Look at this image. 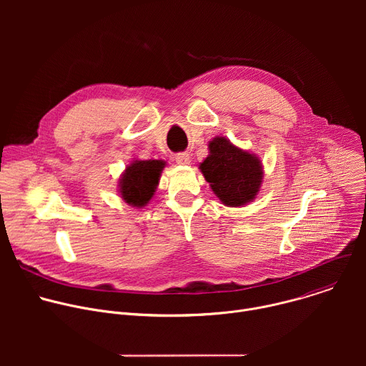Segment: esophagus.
Returning <instances> with one entry per match:
<instances>
[{
  "label": "esophagus",
  "mask_w": 366,
  "mask_h": 366,
  "mask_svg": "<svg viewBox=\"0 0 366 366\" xmlns=\"http://www.w3.org/2000/svg\"><path fill=\"white\" fill-rule=\"evenodd\" d=\"M175 161H177V164H179V165H188V164L191 162L189 154H188L187 152L177 153V154H175Z\"/></svg>",
  "instance_id": "obj_1"
}]
</instances>
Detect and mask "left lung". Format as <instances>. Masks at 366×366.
<instances>
[{"instance_id":"8db88e82","label":"left lung","mask_w":366,"mask_h":366,"mask_svg":"<svg viewBox=\"0 0 366 366\" xmlns=\"http://www.w3.org/2000/svg\"><path fill=\"white\" fill-rule=\"evenodd\" d=\"M208 150L210 154L199 164V169L220 201L227 207H242L253 201L264 179L257 156L223 136L208 143Z\"/></svg>"}]
</instances>
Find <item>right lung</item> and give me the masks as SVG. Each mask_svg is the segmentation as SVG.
I'll use <instances>...</instances> for the list:
<instances>
[{"label":"right lung","instance_id":"right-lung-1","mask_svg":"<svg viewBox=\"0 0 366 366\" xmlns=\"http://www.w3.org/2000/svg\"><path fill=\"white\" fill-rule=\"evenodd\" d=\"M165 165V161L156 159L133 161L126 167V171L120 178V197L133 207H144L152 199L156 188H158Z\"/></svg>","mask_w":366,"mask_h":366}]
</instances>
